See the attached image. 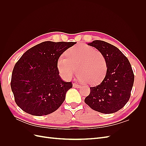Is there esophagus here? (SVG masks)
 <instances>
[{"label": "esophagus", "mask_w": 146, "mask_h": 146, "mask_svg": "<svg viewBox=\"0 0 146 146\" xmlns=\"http://www.w3.org/2000/svg\"><path fill=\"white\" fill-rule=\"evenodd\" d=\"M73 87H74V88H80V85H79V84H78V83H73Z\"/></svg>", "instance_id": "esophagus-1"}]
</instances>
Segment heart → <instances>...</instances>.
I'll return each instance as SVG.
<instances>
[{"mask_svg":"<svg viewBox=\"0 0 146 146\" xmlns=\"http://www.w3.org/2000/svg\"><path fill=\"white\" fill-rule=\"evenodd\" d=\"M66 57L60 56L57 69L61 76L70 80L77 72L79 78L90 85L103 80L107 70V61L100 51L85 44H77L66 52Z\"/></svg>","mask_w":146,"mask_h":146,"instance_id":"obj_1","label":"heart"}]
</instances>
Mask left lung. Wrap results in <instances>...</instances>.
Listing matches in <instances>:
<instances>
[{
    "label": "left lung",
    "instance_id": "obj_1",
    "mask_svg": "<svg viewBox=\"0 0 146 146\" xmlns=\"http://www.w3.org/2000/svg\"><path fill=\"white\" fill-rule=\"evenodd\" d=\"M88 45L94 47L105 56L107 70L99 85L90 87L85 102L98 112H117L129 100L134 83V74L129 60L114 46L104 41L95 40Z\"/></svg>",
    "mask_w": 146,
    "mask_h": 146
}]
</instances>
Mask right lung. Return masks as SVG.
Here are the masks:
<instances>
[{"mask_svg":"<svg viewBox=\"0 0 146 146\" xmlns=\"http://www.w3.org/2000/svg\"><path fill=\"white\" fill-rule=\"evenodd\" d=\"M76 43L42 42L26 51L17 61L11 88L16 104L24 111L41 116L54 112L63 104L72 83L61 80L57 60Z\"/></svg>","mask_w":146,"mask_h":146,"instance_id":"add662e5","label":"right lung"}]
</instances>
